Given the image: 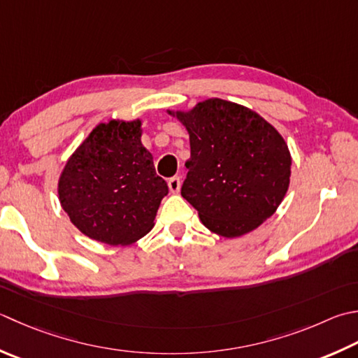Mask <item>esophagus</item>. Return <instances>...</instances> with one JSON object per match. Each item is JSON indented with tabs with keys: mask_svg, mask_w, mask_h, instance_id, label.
Here are the masks:
<instances>
[{
	"mask_svg": "<svg viewBox=\"0 0 358 358\" xmlns=\"http://www.w3.org/2000/svg\"><path fill=\"white\" fill-rule=\"evenodd\" d=\"M167 185H169V189L172 194H178L180 192V186H181V181L180 177H172L167 180Z\"/></svg>",
	"mask_w": 358,
	"mask_h": 358,
	"instance_id": "esophagus-1",
	"label": "esophagus"
}]
</instances>
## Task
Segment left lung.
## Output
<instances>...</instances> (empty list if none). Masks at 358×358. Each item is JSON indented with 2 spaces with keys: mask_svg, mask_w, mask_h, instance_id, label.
<instances>
[{
  "mask_svg": "<svg viewBox=\"0 0 358 358\" xmlns=\"http://www.w3.org/2000/svg\"><path fill=\"white\" fill-rule=\"evenodd\" d=\"M189 133L191 158L181 195L203 225L234 239L275 214L290 185L284 138L256 111L219 97L167 111Z\"/></svg>",
  "mask_w": 358,
  "mask_h": 358,
  "instance_id": "1",
  "label": "left lung"
}]
</instances>
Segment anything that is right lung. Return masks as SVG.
I'll return each instance as SVG.
<instances>
[{"instance_id": "1", "label": "right lung", "mask_w": 358, "mask_h": 358, "mask_svg": "<svg viewBox=\"0 0 358 358\" xmlns=\"http://www.w3.org/2000/svg\"><path fill=\"white\" fill-rule=\"evenodd\" d=\"M141 135V119L101 122L63 167L60 205L90 239L130 245L153 228L169 187L157 175Z\"/></svg>"}]
</instances>
